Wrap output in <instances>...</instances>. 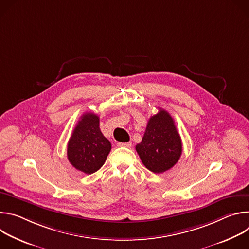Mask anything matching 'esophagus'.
Wrapping results in <instances>:
<instances>
[{
    "label": "esophagus",
    "mask_w": 249,
    "mask_h": 249,
    "mask_svg": "<svg viewBox=\"0 0 249 249\" xmlns=\"http://www.w3.org/2000/svg\"><path fill=\"white\" fill-rule=\"evenodd\" d=\"M118 147H124V148H130L132 146L131 142H128V143H117Z\"/></svg>",
    "instance_id": "1"
}]
</instances>
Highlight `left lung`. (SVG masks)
Returning <instances> with one entry per match:
<instances>
[{
	"label": "left lung",
	"instance_id": "obj_1",
	"mask_svg": "<svg viewBox=\"0 0 249 249\" xmlns=\"http://www.w3.org/2000/svg\"><path fill=\"white\" fill-rule=\"evenodd\" d=\"M136 151L144 165L155 173H162L178 161L182 142L167 111L159 108V112L150 118Z\"/></svg>",
	"mask_w": 249,
	"mask_h": 249
}]
</instances>
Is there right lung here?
Returning a JSON list of instances; mask_svg holds the SVG:
<instances>
[{"label": "right lung", "instance_id": "obj_1", "mask_svg": "<svg viewBox=\"0 0 249 249\" xmlns=\"http://www.w3.org/2000/svg\"><path fill=\"white\" fill-rule=\"evenodd\" d=\"M110 150V142L100 131L99 117L91 112L85 113L68 142L67 157L71 164L91 174L104 164Z\"/></svg>", "mask_w": 249, "mask_h": 249}]
</instances>
